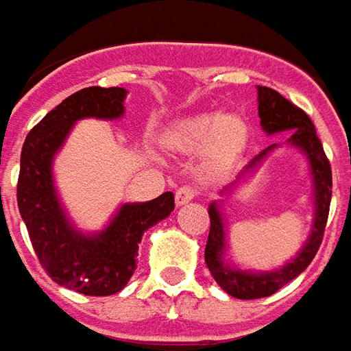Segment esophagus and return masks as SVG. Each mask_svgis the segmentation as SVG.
Listing matches in <instances>:
<instances>
[{"mask_svg": "<svg viewBox=\"0 0 351 351\" xmlns=\"http://www.w3.org/2000/svg\"><path fill=\"white\" fill-rule=\"evenodd\" d=\"M195 198H196L195 187H189V185H185V187H180L178 191H176V204H178V206H185V204H189L191 200H195Z\"/></svg>", "mask_w": 351, "mask_h": 351, "instance_id": "1", "label": "esophagus"}]
</instances>
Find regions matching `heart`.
<instances>
[{
	"mask_svg": "<svg viewBox=\"0 0 351 351\" xmlns=\"http://www.w3.org/2000/svg\"><path fill=\"white\" fill-rule=\"evenodd\" d=\"M250 138V126L240 115L202 113L176 124L166 145L180 155H200L215 170H227L242 153Z\"/></svg>",
	"mask_w": 351,
	"mask_h": 351,
	"instance_id": "heart-1",
	"label": "heart"
}]
</instances>
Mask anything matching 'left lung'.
Returning <instances> with one entry per match:
<instances>
[{
  "label": "left lung",
  "mask_w": 351,
  "mask_h": 351,
  "mask_svg": "<svg viewBox=\"0 0 351 351\" xmlns=\"http://www.w3.org/2000/svg\"><path fill=\"white\" fill-rule=\"evenodd\" d=\"M259 92V117L261 126L267 134H276V132H289V140L287 143L293 147L300 149L306 155L310 162V171H312V181H314V225L312 232L308 236L306 243L302 245V250L297 253L295 259H291L285 267L272 272H250V270H240V268L228 267L223 261L225 253V227H223V217L217 208V204H210V234H208V243H206V265L210 268L213 280L219 283V287L230 297L242 300L263 299L270 297L276 291L282 289L283 285H287L291 280H295L297 276L302 274L315 257V253L319 250L329 217L330 206V189H332V173H330L329 158L323 151V145L317 134H315L314 123L310 121V117L297 108L295 104L285 100L280 92L268 86H257ZM278 145L272 143L267 149H263L259 155L255 156L240 173L234 183L242 180L243 176H247L259 166L267 155L276 149ZM232 183V185H234Z\"/></svg>",
  "instance_id": "8db88e82"
}]
</instances>
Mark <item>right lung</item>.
Segmentation results:
<instances>
[{
    "mask_svg": "<svg viewBox=\"0 0 351 351\" xmlns=\"http://www.w3.org/2000/svg\"><path fill=\"white\" fill-rule=\"evenodd\" d=\"M126 90L88 86L49 111L29 130L21 153L19 210L41 267L52 282L90 297L115 295L138 267L141 236L173 211V193L124 204L98 234H83L69 223L52 181V158L79 119H119Z\"/></svg>",
    "mask_w": 351,
    "mask_h": 351,
    "instance_id": "add662e5",
    "label": "right lung"
}]
</instances>
